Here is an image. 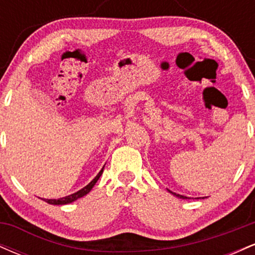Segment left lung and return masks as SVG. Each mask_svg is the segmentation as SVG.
<instances>
[{"label":"left lung","mask_w":255,"mask_h":255,"mask_svg":"<svg viewBox=\"0 0 255 255\" xmlns=\"http://www.w3.org/2000/svg\"><path fill=\"white\" fill-rule=\"evenodd\" d=\"M168 192L169 193H171L172 195H175V197H177V198H180V199H188L187 197H184V195H181V194H176V193H174V192H171V191H169L168 189Z\"/></svg>","instance_id":"1"}]
</instances>
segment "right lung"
<instances>
[{
  "instance_id": "right-lung-1",
  "label": "right lung",
  "mask_w": 255,
  "mask_h": 255,
  "mask_svg": "<svg viewBox=\"0 0 255 255\" xmlns=\"http://www.w3.org/2000/svg\"><path fill=\"white\" fill-rule=\"evenodd\" d=\"M103 169H104V166L102 168V170L98 172L97 176L93 178V180L91 181V182L87 184V186H85L84 188H81L80 191L73 193V194H71V195H67V197L60 198V199H43V200L46 201L48 204H51V205H66V204H71V203H73V201L78 200L79 198L84 197V195H86L87 193H90L91 189L93 188V186H95L96 182L98 181V178L101 177L102 174H103Z\"/></svg>"
}]
</instances>
